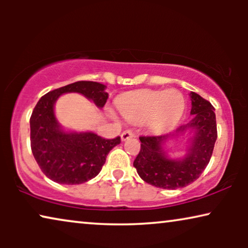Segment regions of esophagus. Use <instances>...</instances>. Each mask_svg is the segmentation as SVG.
Returning <instances> with one entry per match:
<instances>
[{
	"label": "esophagus",
	"instance_id": "34e87169",
	"mask_svg": "<svg viewBox=\"0 0 248 248\" xmlns=\"http://www.w3.org/2000/svg\"><path fill=\"white\" fill-rule=\"evenodd\" d=\"M134 135H135V134H134V132L132 131V130H126V131H124L123 133H122V135H121L122 141H126V140H128V139L133 138Z\"/></svg>",
	"mask_w": 248,
	"mask_h": 248
}]
</instances>
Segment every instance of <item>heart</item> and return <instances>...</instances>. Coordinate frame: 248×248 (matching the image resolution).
I'll use <instances>...</instances> for the list:
<instances>
[{
  "label": "heart",
  "instance_id": "1",
  "mask_svg": "<svg viewBox=\"0 0 248 248\" xmlns=\"http://www.w3.org/2000/svg\"><path fill=\"white\" fill-rule=\"evenodd\" d=\"M118 109L127 121L143 123L152 132L168 130L179 121L185 109V99L178 90H141L124 97Z\"/></svg>",
  "mask_w": 248,
  "mask_h": 248
}]
</instances>
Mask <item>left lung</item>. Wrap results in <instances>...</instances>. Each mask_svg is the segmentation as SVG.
<instances>
[{
  "label": "left lung",
  "instance_id": "1",
  "mask_svg": "<svg viewBox=\"0 0 248 248\" xmlns=\"http://www.w3.org/2000/svg\"><path fill=\"white\" fill-rule=\"evenodd\" d=\"M192 121L182 125L174 133L140 137L141 149L133 166L145 183L155 187L176 189L196 181L208 166L218 137L215 107L200 94L191 93ZM195 132L191 145L183 159H169L162 144L171 136L186 129Z\"/></svg>",
  "mask_w": 248,
  "mask_h": 248
}]
</instances>
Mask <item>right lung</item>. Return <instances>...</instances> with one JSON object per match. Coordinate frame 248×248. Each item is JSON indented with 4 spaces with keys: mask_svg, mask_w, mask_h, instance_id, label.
Returning a JSON list of instances; mask_svg holds the SVG:
<instances>
[{
    "mask_svg": "<svg viewBox=\"0 0 248 248\" xmlns=\"http://www.w3.org/2000/svg\"><path fill=\"white\" fill-rule=\"evenodd\" d=\"M104 84L78 81L40 98L30 117V145L39 168L59 184H82L99 174L107 155L121 138L104 139L93 132H65L60 126L54 104L61 94L78 93L103 108L108 99Z\"/></svg>",
    "mask_w": 248,
    "mask_h": 248,
    "instance_id": "right-lung-1",
    "label": "right lung"
}]
</instances>
